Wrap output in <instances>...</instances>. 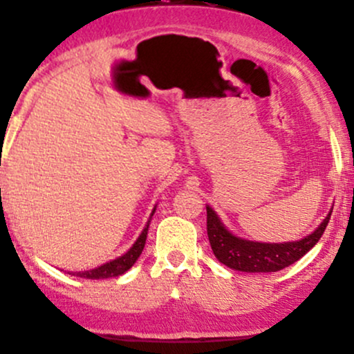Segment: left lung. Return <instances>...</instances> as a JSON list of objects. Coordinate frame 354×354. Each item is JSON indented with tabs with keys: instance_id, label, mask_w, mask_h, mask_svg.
<instances>
[{
	"instance_id": "8db88e82",
	"label": "left lung",
	"mask_w": 354,
	"mask_h": 354,
	"mask_svg": "<svg viewBox=\"0 0 354 354\" xmlns=\"http://www.w3.org/2000/svg\"><path fill=\"white\" fill-rule=\"evenodd\" d=\"M333 208L319 227L296 242L266 243L242 239L227 230L215 209L207 205V232L213 254L223 266L240 272H277L292 266L319 242L326 225L331 218Z\"/></svg>"
}]
</instances>
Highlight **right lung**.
Here are the masks:
<instances>
[{
    "instance_id": "add662e5",
    "label": "right lung",
    "mask_w": 354,
    "mask_h": 354,
    "mask_svg": "<svg viewBox=\"0 0 354 354\" xmlns=\"http://www.w3.org/2000/svg\"><path fill=\"white\" fill-rule=\"evenodd\" d=\"M154 212H156V207L153 208L151 216L154 215ZM151 216H149V220H147L145 230L141 232V235L138 236V240H136V242L133 243V247H131L126 254H122L118 259L111 260V262L102 263V266L95 267V269H92V270L72 272V275H77V277H84V279H111V277H119V275H122L124 272L129 270L131 267L136 263V260L139 259V255L142 254V248H145V243H146L147 230H149Z\"/></svg>"
}]
</instances>
